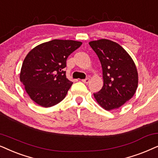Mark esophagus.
Here are the masks:
<instances>
[{
	"label": "esophagus",
	"mask_w": 158,
	"mask_h": 158,
	"mask_svg": "<svg viewBox=\"0 0 158 158\" xmlns=\"http://www.w3.org/2000/svg\"><path fill=\"white\" fill-rule=\"evenodd\" d=\"M81 81H82L85 84H88L89 82V78H86V79H82Z\"/></svg>",
	"instance_id": "34e87169"
}]
</instances>
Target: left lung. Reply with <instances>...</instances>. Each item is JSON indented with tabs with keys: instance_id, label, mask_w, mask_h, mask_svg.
<instances>
[{
	"instance_id": "obj_1",
	"label": "left lung",
	"mask_w": 158,
	"mask_h": 158,
	"mask_svg": "<svg viewBox=\"0 0 158 158\" xmlns=\"http://www.w3.org/2000/svg\"><path fill=\"white\" fill-rule=\"evenodd\" d=\"M102 69L103 86L94 93L97 102L107 110L118 108L134 96L138 85L135 64L118 44L101 39L89 42Z\"/></svg>"
}]
</instances>
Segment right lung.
Here are the masks:
<instances>
[{
    "label": "right lung",
    "mask_w": 158,
    "mask_h": 158,
    "mask_svg": "<svg viewBox=\"0 0 158 158\" xmlns=\"http://www.w3.org/2000/svg\"><path fill=\"white\" fill-rule=\"evenodd\" d=\"M81 44L52 40L37 45L27 54L21 69L20 81L34 102L49 108L64 100L73 84L64 71L66 60Z\"/></svg>",
    "instance_id": "add662e5"
}]
</instances>
